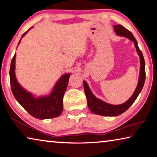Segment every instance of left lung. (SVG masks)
Returning a JSON list of instances; mask_svg holds the SVG:
<instances>
[{
  "mask_svg": "<svg viewBox=\"0 0 157 157\" xmlns=\"http://www.w3.org/2000/svg\"><path fill=\"white\" fill-rule=\"evenodd\" d=\"M114 32H115L117 36L126 37V38L130 39L131 40H132L134 43L137 52L138 53L140 59V77H139L138 86H137L136 91H134L132 96L124 103L118 105H110V104L107 103L105 102L100 100V99L96 98V97L93 95V94L91 93L90 89H89L88 84H86V82H83L84 89L86 94V100H87V105L89 110L94 114H97L102 116H117L127 110L128 109L130 108V106L134 103V101H136V99L137 98V97L138 96L139 94L140 93L145 81V60H144L143 53H142L140 49H139L138 43H137L136 38H134L133 35L131 33V31H129L128 29L124 28V27L123 26H121V25H116V26H114Z\"/></svg>",
  "mask_w": 157,
  "mask_h": 157,
  "instance_id": "obj_1",
  "label": "left lung"
}]
</instances>
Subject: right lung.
Wrapping results in <instances>:
<instances>
[{
	"label": "right lung",
	"instance_id": "right-lung-1",
	"mask_svg": "<svg viewBox=\"0 0 157 157\" xmlns=\"http://www.w3.org/2000/svg\"><path fill=\"white\" fill-rule=\"evenodd\" d=\"M28 31L22 35L21 38L28 33ZM20 40V41H21ZM19 41V44L20 43ZM16 54L12 59L10 69V81L14 96L19 103L33 117L40 119L54 118L59 116L63 111V98L68 84L71 75H63L57 82L52 94L48 96L35 97L21 87L17 81L14 74Z\"/></svg>",
	"mask_w": 157,
	"mask_h": 157
}]
</instances>
